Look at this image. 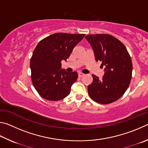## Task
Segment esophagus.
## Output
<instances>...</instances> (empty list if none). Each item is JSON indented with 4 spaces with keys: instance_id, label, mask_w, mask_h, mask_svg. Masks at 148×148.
I'll list each match as a JSON object with an SVG mask.
<instances>
[{
    "instance_id": "esophagus-1",
    "label": "esophagus",
    "mask_w": 148,
    "mask_h": 148,
    "mask_svg": "<svg viewBox=\"0 0 148 148\" xmlns=\"http://www.w3.org/2000/svg\"><path fill=\"white\" fill-rule=\"evenodd\" d=\"M78 75H79V77H83V76L84 75V74L82 73H79Z\"/></svg>"
}]
</instances>
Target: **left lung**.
<instances>
[{
	"mask_svg": "<svg viewBox=\"0 0 148 148\" xmlns=\"http://www.w3.org/2000/svg\"><path fill=\"white\" fill-rule=\"evenodd\" d=\"M85 38L92 46L95 60L105 67L102 79L92 75L93 81L88 86L92 100L100 104H109L122 96L132 77L133 64L125 46L109 34H90Z\"/></svg>",
	"mask_w": 148,
	"mask_h": 148,
	"instance_id": "obj_1",
	"label": "left lung"
}]
</instances>
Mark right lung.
<instances>
[{
  "label": "right lung",
  "mask_w": 148,
  "mask_h": 148,
  "mask_svg": "<svg viewBox=\"0 0 148 148\" xmlns=\"http://www.w3.org/2000/svg\"><path fill=\"white\" fill-rule=\"evenodd\" d=\"M84 36L58 32L38 43L30 59L31 79L36 91L44 99L59 101L69 94L78 73L61 69V62L66 61Z\"/></svg>",
  "instance_id": "right-lung-1"
}]
</instances>
